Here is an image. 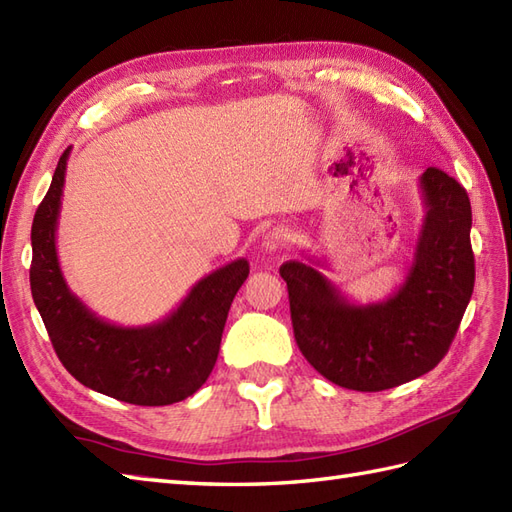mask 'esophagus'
<instances>
[{
  "label": "esophagus",
  "instance_id": "34e87169",
  "mask_svg": "<svg viewBox=\"0 0 512 512\" xmlns=\"http://www.w3.org/2000/svg\"><path fill=\"white\" fill-rule=\"evenodd\" d=\"M290 240H292L290 233H287L285 229H272L264 235V238H261V251L279 253L287 244H290Z\"/></svg>",
  "mask_w": 512,
  "mask_h": 512
}]
</instances>
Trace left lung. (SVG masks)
<instances>
[{"mask_svg":"<svg viewBox=\"0 0 512 512\" xmlns=\"http://www.w3.org/2000/svg\"><path fill=\"white\" fill-rule=\"evenodd\" d=\"M424 220L404 283L383 303L359 305L324 277V261H285L296 344L331 383L383 391L430 372L445 357L474 292L471 205L441 168L419 177Z\"/></svg>","mask_w":512,"mask_h":512,"instance_id":"8db88e82","label":"left lung"}]
</instances>
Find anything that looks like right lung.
<instances>
[{
    "mask_svg": "<svg viewBox=\"0 0 512 512\" xmlns=\"http://www.w3.org/2000/svg\"><path fill=\"white\" fill-rule=\"evenodd\" d=\"M69 153L71 147L62 153L32 222V298L56 355L71 376L103 396L140 406L186 400L214 370L248 261L242 257L209 272L160 322L119 326L99 318L71 292L58 261L56 231Z\"/></svg>",
    "mask_w": 512,
    "mask_h": 512,
    "instance_id": "1",
    "label": "right lung"
}]
</instances>
